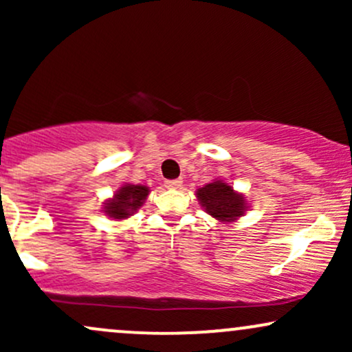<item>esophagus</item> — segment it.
Wrapping results in <instances>:
<instances>
[{
    "instance_id": "obj_1",
    "label": "esophagus",
    "mask_w": 352,
    "mask_h": 352,
    "mask_svg": "<svg viewBox=\"0 0 352 352\" xmlns=\"http://www.w3.org/2000/svg\"><path fill=\"white\" fill-rule=\"evenodd\" d=\"M182 179H175V180H167L165 182V187L168 188H180L182 187Z\"/></svg>"
}]
</instances>
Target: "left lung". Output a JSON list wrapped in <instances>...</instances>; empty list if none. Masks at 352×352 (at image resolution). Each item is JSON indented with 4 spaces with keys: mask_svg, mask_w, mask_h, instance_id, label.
<instances>
[{
    "mask_svg": "<svg viewBox=\"0 0 352 352\" xmlns=\"http://www.w3.org/2000/svg\"><path fill=\"white\" fill-rule=\"evenodd\" d=\"M197 199L208 215L220 221H233L246 210L245 197L223 180H215L197 190Z\"/></svg>",
    "mask_w": 352,
    "mask_h": 352,
    "instance_id": "left-lung-1",
    "label": "left lung"
}]
</instances>
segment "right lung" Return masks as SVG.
<instances>
[{"mask_svg": "<svg viewBox=\"0 0 352 352\" xmlns=\"http://www.w3.org/2000/svg\"><path fill=\"white\" fill-rule=\"evenodd\" d=\"M148 188L144 185L125 184L116 192L114 199L107 200L104 205V212L114 220H122L134 215L137 208L142 207L144 200L147 199Z\"/></svg>", "mask_w": 352, "mask_h": 352, "instance_id": "1", "label": "right lung"}]
</instances>
